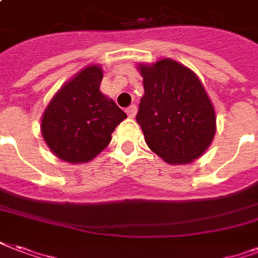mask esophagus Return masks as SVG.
Wrapping results in <instances>:
<instances>
[{
    "label": "esophagus",
    "instance_id": "esophagus-1",
    "mask_svg": "<svg viewBox=\"0 0 258 258\" xmlns=\"http://www.w3.org/2000/svg\"><path fill=\"white\" fill-rule=\"evenodd\" d=\"M136 111H137V107H136V106H135V104H132V106H129V107L126 108L127 117H129V118H135V115H136Z\"/></svg>",
    "mask_w": 258,
    "mask_h": 258
}]
</instances>
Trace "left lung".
<instances>
[{"instance_id": "8db88e82", "label": "left lung", "mask_w": 258, "mask_h": 258, "mask_svg": "<svg viewBox=\"0 0 258 258\" xmlns=\"http://www.w3.org/2000/svg\"><path fill=\"white\" fill-rule=\"evenodd\" d=\"M144 84L137 123L147 145L168 164H187L208 150L216 114L195 72L171 58L139 63Z\"/></svg>"}]
</instances>
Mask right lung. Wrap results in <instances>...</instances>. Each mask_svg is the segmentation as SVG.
Masks as SVG:
<instances>
[{"label": "right lung", "mask_w": 258, "mask_h": 258, "mask_svg": "<svg viewBox=\"0 0 258 258\" xmlns=\"http://www.w3.org/2000/svg\"><path fill=\"white\" fill-rule=\"evenodd\" d=\"M103 69L88 65L68 80L44 108L40 133L58 159L87 163L110 144L126 114L100 92Z\"/></svg>", "instance_id": "1"}]
</instances>
